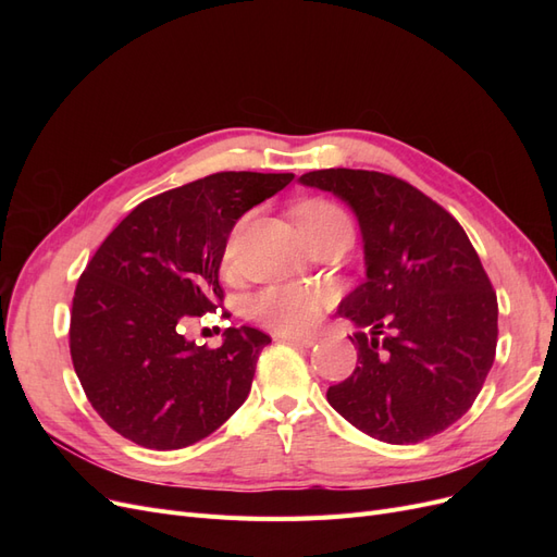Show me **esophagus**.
Wrapping results in <instances>:
<instances>
[{
    "mask_svg": "<svg viewBox=\"0 0 557 557\" xmlns=\"http://www.w3.org/2000/svg\"><path fill=\"white\" fill-rule=\"evenodd\" d=\"M283 342H290V344H295V346H301V348H311L315 342H318V336H313V334H278Z\"/></svg>",
    "mask_w": 557,
    "mask_h": 557,
    "instance_id": "esophagus-1",
    "label": "esophagus"
}]
</instances>
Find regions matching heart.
I'll list each match as a JSON object with an SVG mask.
<instances>
[{"label":"heart","mask_w":557,"mask_h":557,"mask_svg":"<svg viewBox=\"0 0 557 557\" xmlns=\"http://www.w3.org/2000/svg\"><path fill=\"white\" fill-rule=\"evenodd\" d=\"M301 234L332 225H350L348 215L332 201H307L297 209ZM234 256V237L225 246V264ZM327 305V295L309 285H274L250 301V315L276 332H301L311 327Z\"/></svg>","instance_id":"obj_1"}]
</instances>
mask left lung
<instances>
[{
    "label": "left lung",
    "instance_id": "8db88e82",
    "mask_svg": "<svg viewBox=\"0 0 557 557\" xmlns=\"http://www.w3.org/2000/svg\"><path fill=\"white\" fill-rule=\"evenodd\" d=\"M299 183L346 201L364 244L367 278L336 313L370 334L350 336L358 367L330 385L332 409L385 444L444 432L495 360L497 295L474 246L444 207L397 176L318 170Z\"/></svg>",
    "mask_w": 557,
    "mask_h": 557
}]
</instances>
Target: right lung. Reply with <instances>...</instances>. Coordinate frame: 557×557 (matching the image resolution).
Masks as SVG:
<instances>
[{
    "mask_svg": "<svg viewBox=\"0 0 557 557\" xmlns=\"http://www.w3.org/2000/svg\"><path fill=\"white\" fill-rule=\"evenodd\" d=\"M295 174L221 172L132 209L81 274L70 325L76 376L104 423L144 448H185L221 428L250 393L256 327H227L223 346L185 339L215 311L230 232Z\"/></svg>",
    "mask_w": 557,
    "mask_h": 557,
    "instance_id": "add662e5",
    "label": "right lung"
}]
</instances>
